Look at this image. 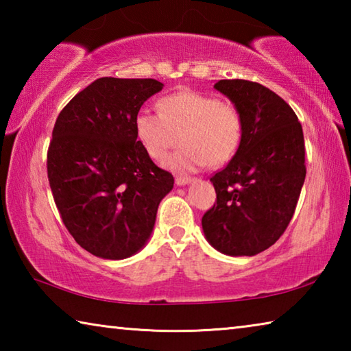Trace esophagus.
Here are the masks:
<instances>
[{
	"label": "esophagus",
	"instance_id": "34e87169",
	"mask_svg": "<svg viewBox=\"0 0 351 351\" xmlns=\"http://www.w3.org/2000/svg\"><path fill=\"white\" fill-rule=\"evenodd\" d=\"M192 181H193V178H190V176H176V180H175L176 186H186V184H190Z\"/></svg>",
	"mask_w": 351,
	"mask_h": 351
}]
</instances>
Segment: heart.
Segmentation results:
<instances>
[{"label":"heart","mask_w":351,"mask_h":351,"mask_svg":"<svg viewBox=\"0 0 351 351\" xmlns=\"http://www.w3.org/2000/svg\"><path fill=\"white\" fill-rule=\"evenodd\" d=\"M159 114L142 111L136 116V136L153 159L161 161L181 136L184 145L167 159L170 169L190 171L219 167L239 150L243 117L235 105L199 91L184 90L158 102Z\"/></svg>","instance_id":"b5f03b06"}]
</instances>
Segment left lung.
Instances as JSON below:
<instances>
[{"mask_svg": "<svg viewBox=\"0 0 351 351\" xmlns=\"http://www.w3.org/2000/svg\"><path fill=\"white\" fill-rule=\"evenodd\" d=\"M243 117L239 150L210 178L217 203L201 224L218 252L257 255L274 245L294 215L304 186V132L293 108L260 83L232 79L213 85Z\"/></svg>", "mask_w": 351, "mask_h": 351, "instance_id": "left-lung-1", "label": "left lung"}]
</instances>
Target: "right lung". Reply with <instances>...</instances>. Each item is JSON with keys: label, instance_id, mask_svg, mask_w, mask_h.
<instances>
[{"label": "right lung", "instance_id": "add662e5", "mask_svg": "<svg viewBox=\"0 0 351 351\" xmlns=\"http://www.w3.org/2000/svg\"><path fill=\"white\" fill-rule=\"evenodd\" d=\"M162 86L154 79L102 77L56 121L47 150L52 197L69 234L96 257L139 252L173 189V176L152 161L134 130L141 106Z\"/></svg>", "mask_w": 351, "mask_h": 351}]
</instances>
